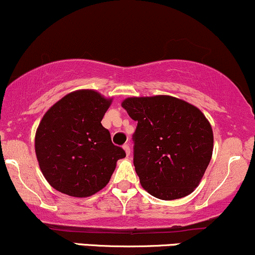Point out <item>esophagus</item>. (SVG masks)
<instances>
[{
    "label": "esophagus",
    "instance_id": "34e87169",
    "mask_svg": "<svg viewBox=\"0 0 255 255\" xmlns=\"http://www.w3.org/2000/svg\"><path fill=\"white\" fill-rule=\"evenodd\" d=\"M123 148H124L125 152H127V155H130V153H131V149H130V144H128V143H125L124 146H123Z\"/></svg>",
    "mask_w": 255,
    "mask_h": 255
}]
</instances>
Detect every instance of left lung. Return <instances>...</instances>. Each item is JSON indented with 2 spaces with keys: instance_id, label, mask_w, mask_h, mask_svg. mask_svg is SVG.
<instances>
[{
  "instance_id": "1",
  "label": "left lung",
  "mask_w": 255,
  "mask_h": 255,
  "mask_svg": "<svg viewBox=\"0 0 255 255\" xmlns=\"http://www.w3.org/2000/svg\"><path fill=\"white\" fill-rule=\"evenodd\" d=\"M137 122L133 165L142 187L163 201L192 193L213 154V130L198 108L171 96L127 98Z\"/></svg>"
}]
</instances>
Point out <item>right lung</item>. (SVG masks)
Instances as JSON below:
<instances>
[{
	"instance_id": "add662e5",
	"label": "right lung",
	"mask_w": 255,
	"mask_h": 255,
	"mask_svg": "<svg viewBox=\"0 0 255 255\" xmlns=\"http://www.w3.org/2000/svg\"><path fill=\"white\" fill-rule=\"evenodd\" d=\"M111 102L92 90H79L46 112L35 136V152L54 190L80 198L92 196L127 155L101 124Z\"/></svg>"
}]
</instances>
